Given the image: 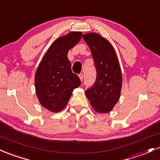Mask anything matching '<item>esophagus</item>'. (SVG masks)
<instances>
[{"mask_svg": "<svg viewBox=\"0 0 160 160\" xmlns=\"http://www.w3.org/2000/svg\"><path fill=\"white\" fill-rule=\"evenodd\" d=\"M78 76H79L80 80L82 82V81H83V74H82V73L79 74V75H78Z\"/></svg>", "mask_w": 160, "mask_h": 160, "instance_id": "obj_1", "label": "esophagus"}]
</instances>
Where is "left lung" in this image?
Segmentation results:
<instances>
[{
  "label": "left lung",
  "mask_w": 160,
  "mask_h": 160,
  "mask_svg": "<svg viewBox=\"0 0 160 160\" xmlns=\"http://www.w3.org/2000/svg\"><path fill=\"white\" fill-rule=\"evenodd\" d=\"M82 37L91 50L96 68V80L85 95L95 111L109 112L119 99L122 84L118 58L111 43L98 34L88 33Z\"/></svg>",
  "instance_id": "left-lung-1"
}]
</instances>
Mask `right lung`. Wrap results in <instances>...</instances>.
I'll return each instance as SVG.
<instances>
[{
	"mask_svg": "<svg viewBox=\"0 0 160 160\" xmlns=\"http://www.w3.org/2000/svg\"><path fill=\"white\" fill-rule=\"evenodd\" d=\"M82 32L72 31L58 38L44 55L35 73L36 94L42 106L58 112L66 106L72 91L81 85L73 73L68 52L82 38Z\"/></svg>",
	"mask_w": 160,
	"mask_h": 160,
	"instance_id": "1",
	"label": "right lung"
}]
</instances>
